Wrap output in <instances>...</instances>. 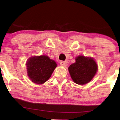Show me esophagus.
I'll return each instance as SVG.
<instances>
[{
  "label": "esophagus",
  "mask_w": 120,
  "mask_h": 120,
  "mask_svg": "<svg viewBox=\"0 0 120 120\" xmlns=\"http://www.w3.org/2000/svg\"><path fill=\"white\" fill-rule=\"evenodd\" d=\"M60 65H61V66L66 67L67 65V62H65V61H60Z\"/></svg>",
  "instance_id": "esophagus-1"
}]
</instances>
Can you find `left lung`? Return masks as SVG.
I'll use <instances>...</instances> for the list:
<instances>
[{"mask_svg": "<svg viewBox=\"0 0 120 120\" xmlns=\"http://www.w3.org/2000/svg\"><path fill=\"white\" fill-rule=\"evenodd\" d=\"M97 70L98 65L94 59L83 56L77 57L75 63L68 68L72 80L78 85H85L91 81Z\"/></svg>", "mask_w": 120, "mask_h": 120, "instance_id": "1", "label": "left lung"}]
</instances>
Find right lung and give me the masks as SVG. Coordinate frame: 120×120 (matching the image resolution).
Wrapping results in <instances>:
<instances>
[{"label": "right lung", "instance_id": "obj_1", "mask_svg": "<svg viewBox=\"0 0 120 120\" xmlns=\"http://www.w3.org/2000/svg\"><path fill=\"white\" fill-rule=\"evenodd\" d=\"M26 66L31 81L37 84H42L49 79L57 64L47 56L41 55L29 58Z\"/></svg>", "mask_w": 120, "mask_h": 120}]
</instances>
